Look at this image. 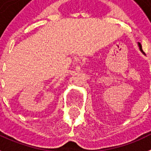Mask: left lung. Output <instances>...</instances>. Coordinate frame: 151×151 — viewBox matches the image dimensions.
Segmentation results:
<instances>
[{"mask_svg": "<svg viewBox=\"0 0 151 151\" xmlns=\"http://www.w3.org/2000/svg\"><path fill=\"white\" fill-rule=\"evenodd\" d=\"M138 46H139V48H140V52H141L142 53H143V54H145V53H144V51H143V49H142V45H140V42H138Z\"/></svg>", "mask_w": 151, "mask_h": 151, "instance_id": "8db88e82", "label": "left lung"}]
</instances>
